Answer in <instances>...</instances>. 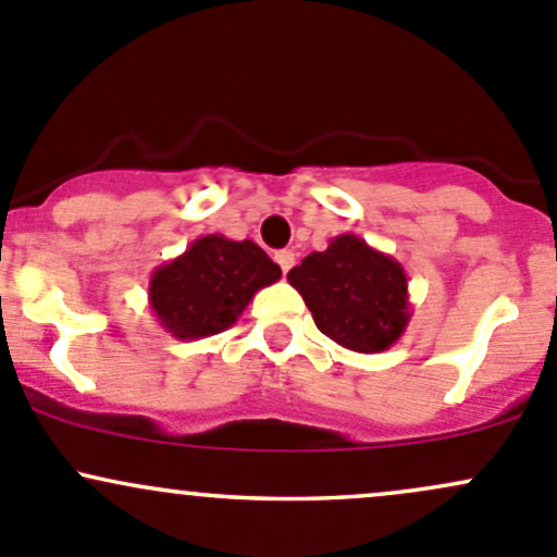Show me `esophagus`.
I'll return each mask as SVG.
<instances>
[{
	"instance_id": "esophagus-1",
	"label": "esophagus",
	"mask_w": 557,
	"mask_h": 557,
	"mask_svg": "<svg viewBox=\"0 0 557 557\" xmlns=\"http://www.w3.org/2000/svg\"><path fill=\"white\" fill-rule=\"evenodd\" d=\"M274 261H277L280 269L288 274L290 269H294V263H296V253H294V250H277V253H274Z\"/></svg>"
}]
</instances>
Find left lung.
<instances>
[{"label": "left lung", "mask_w": 557, "mask_h": 557, "mask_svg": "<svg viewBox=\"0 0 557 557\" xmlns=\"http://www.w3.org/2000/svg\"><path fill=\"white\" fill-rule=\"evenodd\" d=\"M288 283L314 325L352 352H384L411 320L406 269L357 234H338L323 253L307 256L290 269Z\"/></svg>", "instance_id": "1"}]
</instances>
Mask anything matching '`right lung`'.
Segmentation results:
<instances>
[{
  "mask_svg": "<svg viewBox=\"0 0 557 557\" xmlns=\"http://www.w3.org/2000/svg\"><path fill=\"white\" fill-rule=\"evenodd\" d=\"M283 277L253 243L205 234L151 272L149 307L175 338H205L237 323L250 298Z\"/></svg>",
  "mask_w": 557,
  "mask_h": 557,
  "instance_id": "right-lung-1",
  "label": "right lung"
}]
</instances>
